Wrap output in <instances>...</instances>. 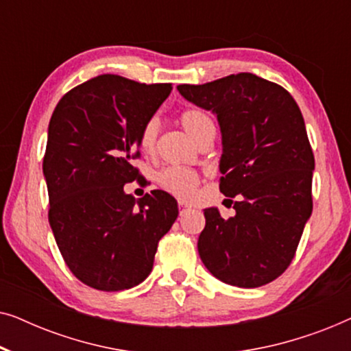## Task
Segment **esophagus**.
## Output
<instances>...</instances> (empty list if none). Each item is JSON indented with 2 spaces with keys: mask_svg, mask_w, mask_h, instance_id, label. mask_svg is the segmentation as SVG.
<instances>
[{
  "mask_svg": "<svg viewBox=\"0 0 351 351\" xmlns=\"http://www.w3.org/2000/svg\"><path fill=\"white\" fill-rule=\"evenodd\" d=\"M179 210H180V214L189 213V210H190V206L186 204V203H184V201H180V203H179Z\"/></svg>",
  "mask_w": 351,
  "mask_h": 351,
  "instance_id": "1",
  "label": "esophagus"
}]
</instances>
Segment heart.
<instances>
[{
  "label": "heart",
  "instance_id": "obj_1",
  "mask_svg": "<svg viewBox=\"0 0 351 351\" xmlns=\"http://www.w3.org/2000/svg\"><path fill=\"white\" fill-rule=\"evenodd\" d=\"M180 123L185 128V131L195 138L196 142L201 141V137L210 131H215L214 121L203 110L199 108H186L180 113ZM158 137V123L156 119H150L142 128L141 137H138V143L143 152H152L155 148ZM158 184L162 190L169 191L171 195L177 196L180 199H189L190 196L198 189L199 176L198 172L189 167L182 166H169L162 169L158 176Z\"/></svg>",
  "mask_w": 351,
  "mask_h": 351
}]
</instances>
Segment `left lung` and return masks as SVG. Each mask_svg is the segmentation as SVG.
Wrapping results in <instances>:
<instances>
[{
    "label": "left lung",
    "mask_w": 351,
    "mask_h": 351,
    "mask_svg": "<svg viewBox=\"0 0 351 351\" xmlns=\"http://www.w3.org/2000/svg\"><path fill=\"white\" fill-rule=\"evenodd\" d=\"M177 90L217 114L223 145L219 186L225 196H238L233 217L204 209L201 261L227 285H268L291 265L313 209L315 156L299 105L282 86L252 73Z\"/></svg>",
    "instance_id": "obj_1"
}]
</instances>
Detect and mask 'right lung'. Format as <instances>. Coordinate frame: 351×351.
<instances>
[{
	"mask_svg": "<svg viewBox=\"0 0 351 351\" xmlns=\"http://www.w3.org/2000/svg\"><path fill=\"white\" fill-rule=\"evenodd\" d=\"M171 90V83L100 75L69 90L51 117L43 160L47 217L66 267L94 289L141 285L179 215L166 191L138 199L124 193V184L141 177L132 160L141 156L142 128Z\"/></svg>",
	"mask_w": 351,
	"mask_h": 351,
	"instance_id": "add662e5",
	"label": "right lung"
}]
</instances>
